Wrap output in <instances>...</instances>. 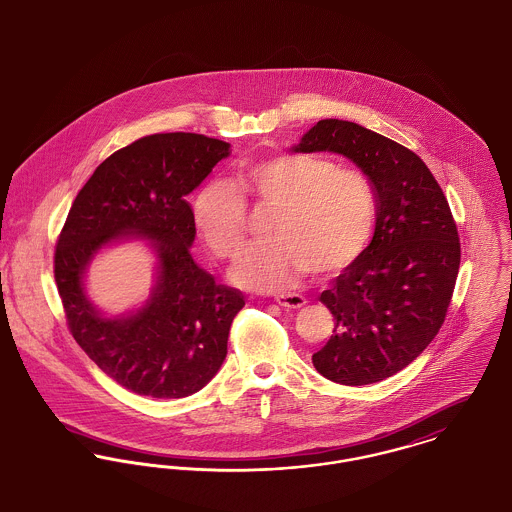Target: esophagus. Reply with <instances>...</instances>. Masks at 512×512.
Segmentation results:
<instances>
[{"label": "esophagus", "mask_w": 512, "mask_h": 512, "mask_svg": "<svg viewBox=\"0 0 512 512\" xmlns=\"http://www.w3.org/2000/svg\"><path fill=\"white\" fill-rule=\"evenodd\" d=\"M276 304L282 308H290V310H298L306 304V298L302 294L296 292H288V294H275Z\"/></svg>", "instance_id": "obj_1"}]
</instances>
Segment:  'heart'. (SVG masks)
<instances>
[{
	"label": "heart",
	"mask_w": 512,
	"mask_h": 512,
	"mask_svg": "<svg viewBox=\"0 0 512 512\" xmlns=\"http://www.w3.org/2000/svg\"><path fill=\"white\" fill-rule=\"evenodd\" d=\"M275 208L267 243L251 247L234 267L239 286L276 290L310 267L335 273L356 261L378 220L370 175L314 154L245 161L230 183L210 181L193 198L198 234L222 259H236L247 241V202Z\"/></svg>",
	"instance_id": "obj_1"
}]
</instances>
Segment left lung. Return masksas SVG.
<instances>
[{
	"instance_id": "8db88e82",
	"label": "left lung",
	"mask_w": 512,
	"mask_h": 512,
	"mask_svg": "<svg viewBox=\"0 0 512 512\" xmlns=\"http://www.w3.org/2000/svg\"><path fill=\"white\" fill-rule=\"evenodd\" d=\"M292 150L341 154L376 185L370 245L319 296L335 329L312 362L343 386L386 380L429 347L448 312L460 269L448 200L415 152L356 122L319 120Z\"/></svg>"
}]
</instances>
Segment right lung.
Returning a JSON list of instances; mask_svg holds the SVG:
<instances>
[{"label": "right lung", "instance_id": "1", "mask_svg": "<svg viewBox=\"0 0 512 512\" xmlns=\"http://www.w3.org/2000/svg\"><path fill=\"white\" fill-rule=\"evenodd\" d=\"M230 144L193 132L144 136L105 159L74 200L54 253V278L70 333L122 388L173 399L202 390L220 370L243 294L200 269L193 208L185 200ZM146 238L159 255L149 302L120 318L99 315L82 275L105 245Z\"/></svg>", "mask_w": 512, "mask_h": 512}]
</instances>
